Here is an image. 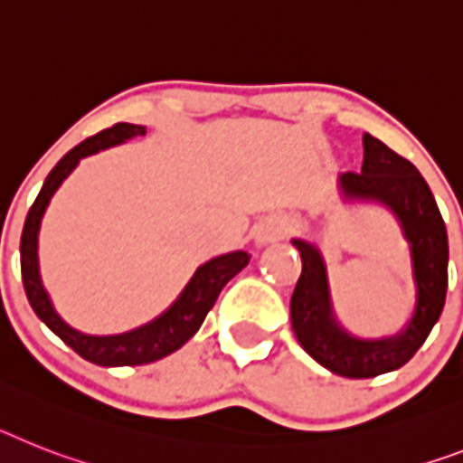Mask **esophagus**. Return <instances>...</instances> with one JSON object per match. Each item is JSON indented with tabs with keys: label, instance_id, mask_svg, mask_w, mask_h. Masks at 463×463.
<instances>
[{
	"label": "esophagus",
	"instance_id": "obj_1",
	"mask_svg": "<svg viewBox=\"0 0 463 463\" xmlns=\"http://www.w3.org/2000/svg\"><path fill=\"white\" fill-rule=\"evenodd\" d=\"M285 225L279 223V221H266V223L259 225V231H256V242L266 244L273 242V240L285 238Z\"/></svg>",
	"mask_w": 463,
	"mask_h": 463
}]
</instances>
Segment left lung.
<instances>
[{
	"instance_id": "8db88e82",
	"label": "left lung",
	"mask_w": 463,
	"mask_h": 463,
	"mask_svg": "<svg viewBox=\"0 0 463 463\" xmlns=\"http://www.w3.org/2000/svg\"><path fill=\"white\" fill-rule=\"evenodd\" d=\"M363 146V172L344 174L339 185L345 197L383 202L400 219L411 244L417 308L405 332L391 339L363 341L345 334L332 317L320 251L294 240L301 254V275L291 294V329L316 363L348 379H370L410 363L440 317L448 294V231L429 184L410 159L374 136L364 134Z\"/></svg>"
}]
</instances>
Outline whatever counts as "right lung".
I'll return each mask as SVG.
<instances>
[{
    "label": "right lung",
    "mask_w": 463,
    "mask_h": 463,
    "mask_svg": "<svg viewBox=\"0 0 463 463\" xmlns=\"http://www.w3.org/2000/svg\"><path fill=\"white\" fill-rule=\"evenodd\" d=\"M143 134H146V129L138 127V124L119 122L112 124L110 129H103L96 136H89L87 141H81L80 146L72 147L53 166L52 174L46 176L40 195H37L34 204L27 212L25 225H23L21 273L27 301H30L33 310L44 322L46 327L52 329L56 336H61L77 355H81L84 360H89L93 364H100V367H134V364H147L178 351L202 327V322H204L207 313L216 304L221 289L251 259V254H247V251H232V254L216 256V259H212V261L197 268V273L193 275V279L188 282L184 294L178 297L176 304L166 310L165 316H159L157 320H153L146 327L119 334V336H89V334H80L77 329L68 327L58 317L52 301H49V294L42 287L40 268H37V232H40V223L42 216H44L46 204H49V200H52L58 185L63 184L65 176L75 169L81 157L99 153L103 147L118 146V143L127 141V138H134V136Z\"/></svg>",
    "instance_id": "obj_1"
}]
</instances>
